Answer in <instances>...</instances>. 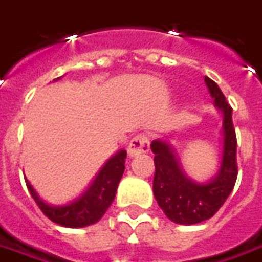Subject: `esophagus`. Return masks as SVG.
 <instances>
[{"mask_svg": "<svg viewBox=\"0 0 262 262\" xmlns=\"http://www.w3.org/2000/svg\"><path fill=\"white\" fill-rule=\"evenodd\" d=\"M148 148H150V144H148L147 136L144 135H137L130 140L129 143V147H127V156L133 159V157H137L139 154L147 153Z\"/></svg>", "mask_w": 262, "mask_h": 262, "instance_id": "esophagus-1", "label": "esophagus"}]
</instances>
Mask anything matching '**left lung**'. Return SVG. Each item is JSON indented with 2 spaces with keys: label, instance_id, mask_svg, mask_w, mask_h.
<instances>
[{
  "label": "left lung",
  "instance_id": "left-lung-1",
  "mask_svg": "<svg viewBox=\"0 0 262 262\" xmlns=\"http://www.w3.org/2000/svg\"><path fill=\"white\" fill-rule=\"evenodd\" d=\"M205 82L214 105L222 112L223 151L217 174L208 182H196L185 176L170 143L151 142L154 153L153 192L165 216L177 225H196L210 219L225 203L237 180V139L231 120L233 109L213 80Z\"/></svg>",
  "mask_w": 262,
  "mask_h": 262
}]
</instances>
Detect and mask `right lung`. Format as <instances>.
Segmentation results:
<instances>
[{
    "instance_id": "add662e5",
    "label": "right lung",
    "mask_w": 262,
    "mask_h": 262,
    "mask_svg": "<svg viewBox=\"0 0 262 262\" xmlns=\"http://www.w3.org/2000/svg\"><path fill=\"white\" fill-rule=\"evenodd\" d=\"M125 160L126 150H119L105 163L85 192L67 205L56 206L45 202L28 180H25L26 187L37 206L52 222L71 229L85 227L97 223L114 202L116 189L125 171Z\"/></svg>"
}]
</instances>
